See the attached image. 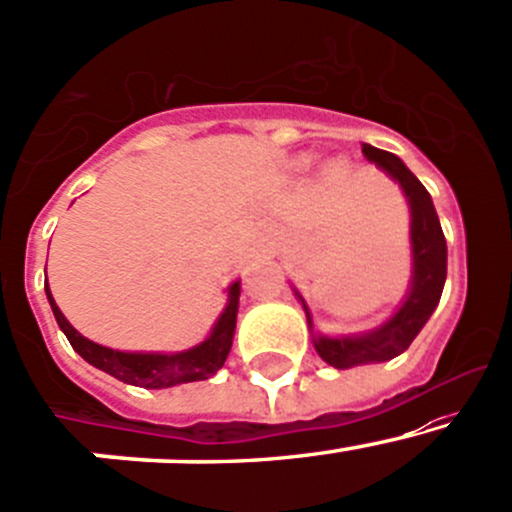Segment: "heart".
Returning <instances> with one entry per match:
<instances>
[{"instance_id": "1", "label": "heart", "mask_w": 512, "mask_h": 512, "mask_svg": "<svg viewBox=\"0 0 512 512\" xmlns=\"http://www.w3.org/2000/svg\"><path fill=\"white\" fill-rule=\"evenodd\" d=\"M325 172L333 174V177H338V174H342V165H340L338 160H333V162H330L328 167H325Z\"/></svg>"}]
</instances>
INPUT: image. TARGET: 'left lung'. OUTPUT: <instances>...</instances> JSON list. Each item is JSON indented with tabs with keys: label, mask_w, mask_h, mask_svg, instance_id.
<instances>
[{
	"label": "left lung",
	"mask_w": 512,
	"mask_h": 512,
	"mask_svg": "<svg viewBox=\"0 0 512 512\" xmlns=\"http://www.w3.org/2000/svg\"><path fill=\"white\" fill-rule=\"evenodd\" d=\"M362 153L369 162H374L381 172L389 174L393 182H398V187L403 189L408 209H411L413 272L406 299L401 301V306L393 311L389 320H384L379 328L367 330V333L338 335V338L313 330L311 311H308L303 296L294 289L296 299L301 301L303 311H306L313 347H316L320 359L335 369L389 362V359L406 352L408 345L415 340V335L428 323L437 303H440L447 279V240L445 233H442L440 218H437L435 204H432L428 189L403 165L401 157L374 148L369 143L362 145Z\"/></svg>",
	"instance_id": "1"
}]
</instances>
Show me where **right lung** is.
Listing matches in <instances>:
<instances>
[{
	"label": "right lung",
	"mask_w": 512,
	"mask_h": 512,
	"mask_svg": "<svg viewBox=\"0 0 512 512\" xmlns=\"http://www.w3.org/2000/svg\"><path fill=\"white\" fill-rule=\"evenodd\" d=\"M46 296L53 308V316L58 320L60 330L70 340L72 350L80 355L84 362L101 372L111 374L123 384L140 386V389H170L177 384H189V381H206L226 362L230 347H233L235 320H238V301H240V282L228 286V303L223 313L213 323L209 338L199 345L189 347L184 352H121L111 347L97 345L82 333H77L70 320L55 303L50 286L46 284Z\"/></svg>",
	"instance_id": "1"
}]
</instances>
